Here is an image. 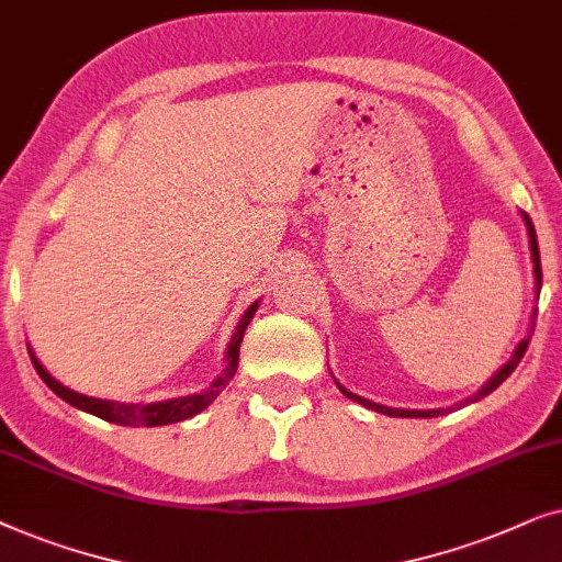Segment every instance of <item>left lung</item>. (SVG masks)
Segmentation results:
<instances>
[{
  "label": "left lung",
  "instance_id": "1",
  "mask_svg": "<svg viewBox=\"0 0 562 562\" xmlns=\"http://www.w3.org/2000/svg\"><path fill=\"white\" fill-rule=\"evenodd\" d=\"M521 218H525V223H527V234H529V251H532V265H535V288H537V295H540V288H542V267H540V246H537V234H535V226H532V218H529L527 213H521ZM537 316V313H535ZM535 331V328H532ZM527 347H529V336L527 339H521L519 341V347L514 349V355H512V359H508V362L504 364V368H501L496 375H493L488 383H485L481 391H477L473 398H468L465 403H475V401H481V398H485V395L488 393H493L496 391V387L504 383V380L512 375V372L516 370V364L521 362V357H525V351H527ZM339 385V391L347 395V398H351V401H357V403H362V406H368V408H372V411H380V414H385V416H401V418H431V416H439V414H445V408H434V411H411V408H391V406H380V403H372V401H368V398H362V395H355V393H349L347 387H344L341 383H336ZM458 406H462V403H458Z\"/></svg>",
  "mask_w": 562,
  "mask_h": 562
}]
</instances>
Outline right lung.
Here are the masks:
<instances>
[{
    "instance_id": "obj_1",
    "label": "right lung",
    "mask_w": 562,
    "mask_h": 562,
    "mask_svg": "<svg viewBox=\"0 0 562 562\" xmlns=\"http://www.w3.org/2000/svg\"><path fill=\"white\" fill-rule=\"evenodd\" d=\"M259 308V301L251 303L246 313L238 321L234 336H231L228 349H226V368H223V375L215 378V383L211 387H205L203 393H192V395H182V398H171V401H159V403H117V401H102V398H89V395H81L71 387H66L58 383V380L50 375V372L43 368L41 359L33 355L30 349V359H33L37 375L43 378L50 391H54L58 398H64L66 403H71L74 408L87 411V414L100 416L110 424H120V426H167V424H177L184 422V418H192L200 411H205L211 403L218 398L223 387L228 385V380L236 375L238 368V347H241L244 331L249 326V321L254 318V313Z\"/></svg>"
}]
</instances>
